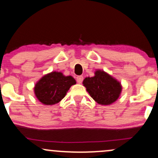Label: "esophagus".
Instances as JSON below:
<instances>
[{"label":"esophagus","mask_w":158,"mask_h":158,"mask_svg":"<svg viewBox=\"0 0 158 158\" xmlns=\"http://www.w3.org/2000/svg\"><path fill=\"white\" fill-rule=\"evenodd\" d=\"M77 82L79 83V84H81V83L82 82V81H83V77H82V76H78V77H77Z\"/></svg>","instance_id":"1"}]
</instances>
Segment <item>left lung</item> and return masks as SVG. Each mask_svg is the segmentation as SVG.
Listing matches in <instances>:
<instances>
[{"instance_id":"1","label":"left lung","mask_w":158,"mask_h":158,"mask_svg":"<svg viewBox=\"0 0 158 158\" xmlns=\"http://www.w3.org/2000/svg\"><path fill=\"white\" fill-rule=\"evenodd\" d=\"M82 84L90 96L98 104L108 106L118 99L122 85L104 70H97L93 77H86Z\"/></svg>"}]
</instances>
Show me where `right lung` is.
<instances>
[{
  "label": "right lung",
  "mask_w": 158,
  "mask_h": 158,
  "mask_svg": "<svg viewBox=\"0 0 158 158\" xmlns=\"http://www.w3.org/2000/svg\"><path fill=\"white\" fill-rule=\"evenodd\" d=\"M76 83L71 76L66 77L61 72L52 71L36 82L34 93L39 102L46 106H52L60 102L70 87Z\"/></svg>",
  "instance_id": "obj_1"
}]
</instances>
